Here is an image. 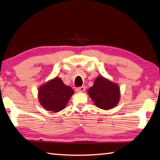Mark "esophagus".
Here are the masks:
<instances>
[{
    "label": "esophagus",
    "instance_id": "esophagus-1",
    "mask_svg": "<svg viewBox=\"0 0 160 160\" xmlns=\"http://www.w3.org/2000/svg\"><path fill=\"white\" fill-rule=\"evenodd\" d=\"M85 89H86V87H84V86H82V87H77L76 88V92H84L85 91Z\"/></svg>",
    "mask_w": 160,
    "mask_h": 160
}]
</instances>
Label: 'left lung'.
Masks as SVG:
<instances>
[{
	"label": "left lung",
	"instance_id": "left-lung-1",
	"mask_svg": "<svg viewBox=\"0 0 160 160\" xmlns=\"http://www.w3.org/2000/svg\"><path fill=\"white\" fill-rule=\"evenodd\" d=\"M89 96L95 105L103 109H109L115 107L120 100L119 87L109 80L99 76L88 91Z\"/></svg>",
	"mask_w": 160,
	"mask_h": 160
}]
</instances>
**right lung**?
I'll list each match as a JSON object with an SVG mask.
<instances>
[{
    "mask_svg": "<svg viewBox=\"0 0 160 160\" xmlns=\"http://www.w3.org/2000/svg\"><path fill=\"white\" fill-rule=\"evenodd\" d=\"M73 92L70 87L65 85L61 79L56 77L41 86L38 99L44 108L49 112H58L65 108Z\"/></svg>",
    "mask_w": 160,
    "mask_h": 160,
    "instance_id": "add662e5",
    "label": "right lung"
}]
</instances>
